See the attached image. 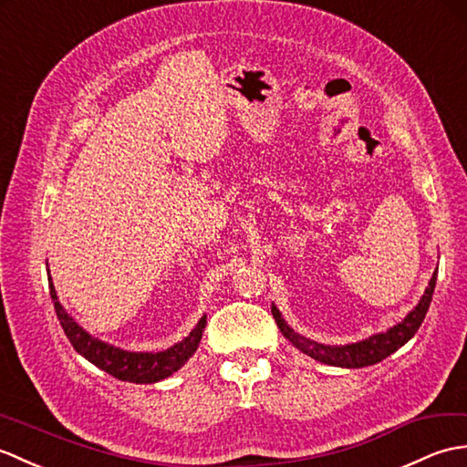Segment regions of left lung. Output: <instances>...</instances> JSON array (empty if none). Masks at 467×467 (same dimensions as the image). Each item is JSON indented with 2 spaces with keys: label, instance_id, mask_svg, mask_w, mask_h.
Segmentation results:
<instances>
[{
  "label": "left lung",
  "instance_id": "1",
  "mask_svg": "<svg viewBox=\"0 0 467 467\" xmlns=\"http://www.w3.org/2000/svg\"><path fill=\"white\" fill-rule=\"evenodd\" d=\"M436 279H438V269L433 272L426 292H423L418 306L413 307L411 312L400 321V324L391 326L386 331H379V334H374L361 341H356V344H346V346L317 344V341L297 334V331L289 327L287 321L284 319L282 314H279V309L274 304H272V314L284 337L294 348L302 351V354L314 358L316 361H321V364L336 366V368H348V369L366 368V366L378 364L381 359H386L388 356L393 354V351H398L403 344H408V341L416 336V331L420 329L421 321L430 309L433 289H436Z\"/></svg>",
  "mask_w": 467,
  "mask_h": 467
}]
</instances>
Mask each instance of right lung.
Listing matches in <instances>:
<instances>
[{"label": "right lung", "instance_id": "right-lung-1", "mask_svg": "<svg viewBox=\"0 0 467 467\" xmlns=\"http://www.w3.org/2000/svg\"><path fill=\"white\" fill-rule=\"evenodd\" d=\"M47 265V264H46ZM49 272V269H47ZM49 279V296L54 302L56 314L61 327H64L67 339L78 354L84 356L93 366L106 371V374L118 378L121 381L130 383H155L165 378L173 376L175 371L182 369L188 359L195 354V349L200 348V341L203 336V329L207 324V316L203 314L198 324L178 344L163 351H128L118 346H111L108 341H101L96 336H91L89 331L81 327L78 321L71 317L66 307L59 304L54 279L47 274Z\"/></svg>", "mask_w": 467, "mask_h": 467}]
</instances>
